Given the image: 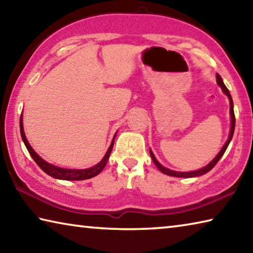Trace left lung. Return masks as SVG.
<instances>
[{"instance_id": "obj_1", "label": "left lung", "mask_w": 253, "mask_h": 253, "mask_svg": "<svg viewBox=\"0 0 253 253\" xmlns=\"http://www.w3.org/2000/svg\"><path fill=\"white\" fill-rule=\"evenodd\" d=\"M216 83L217 84L220 85V87L222 88V90H223V92L225 93L226 96L229 97V100H230V116H231V130H230V135H229V138L228 140H226V143L224 144V146L222 147V149L220 151V153L217 154V155L215 156V158L211 162L209 163V164L205 166V168L201 169H198V170H193V172H176V170H172V169H169L164 168V166L161 165L160 163H158V161L155 158V156H154V154L152 151H149V153H151V156H152V160L154 162V164H155L157 166V169L161 170L162 173H164L166 175H169V176H175V177H195V176H201V175H203L205 173H208L211 170L214 166H215V164L217 162L220 161V158L223 156L224 152L226 151V148H228L229 144L231 142V139H232L233 137V132H234V127H235V117H234V110H233V101H232V97H231L230 95V91L229 89L225 87V84H223V80H222L221 77L219 75H216Z\"/></svg>"}]
</instances>
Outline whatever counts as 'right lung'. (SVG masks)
<instances>
[{
  "label": "right lung",
  "mask_w": 253,
  "mask_h": 253,
  "mask_svg": "<svg viewBox=\"0 0 253 253\" xmlns=\"http://www.w3.org/2000/svg\"><path fill=\"white\" fill-rule=\"evenodd\" d=\"M20 132H21V137H22L25 147H27V149L30 153V155L32 156L34 162H36L37 164L40 166V169L43 170L44 173L50 175V176H52L54 178H58V179H66V181H83V179L91 178V177L96 176V175L99 174L101 170L104 169V168L107 164V162H108L110 153H111V151H113L115 137H116V135L114 136L113 142H111L108 151H107V153H106V155L104 156V158H102V160L99 163H98L97 165L92 166V168L87 169H61V168H58V166L49 164L48 162L42 160V158L39 155H38L36 152L33 151V148L31 147V145L29 144L27 137H25V134H24L22 116L20 117Z\"/></svg>",
  "instance_id": "right-lung-1"
}]
</instances>
